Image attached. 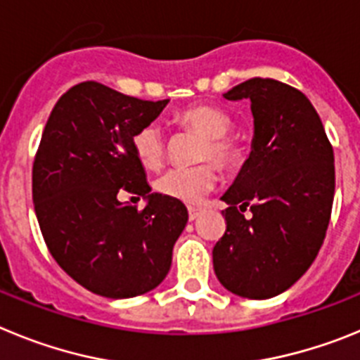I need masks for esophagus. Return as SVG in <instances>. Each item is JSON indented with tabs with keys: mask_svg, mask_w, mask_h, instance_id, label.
Segmentation results:
<instances>
[{
	"mask_svg": "<svg viewBox=\"0 0 360 360\" xmlns=\"http://www.w3.org/2000/svg\"><path fill=\"white\" fill-rule=\"evenodd\" d=\"M187 212H189V219H191V221H193V219L198 218V216L202 214L203 211L200 207H189V209H187Z\"/></svg>",
	"mask_w": 360,
	"mask_h": 360,
	"instance_id": "34e87169",
	"label": "esophagus"
}]
</instances>
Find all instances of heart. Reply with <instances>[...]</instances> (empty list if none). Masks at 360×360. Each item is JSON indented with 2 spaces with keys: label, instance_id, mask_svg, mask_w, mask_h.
<instances>
[{
  "label": "heart",
  "instance_id": "b5f03b06",
  "mask_svg": "<svg viewBox=\"0 0 360 360\" xmlns=\"http://www.w3.org/2000/svg\"><path fill=\"white\" fill-rule=\"evenodd\" d=\"M174 124L180 129L202 136L196 160H212L225 173L236 171L243 164V146L229 133L231 117L211 104H193L174 115ZM133 151L146 169H158L165 160L167 142L164 131L157 124H146L136 129L131 139ZM218 182L214 165L198 164L193 167H174L165 171L155 182L158 195L182 203H198L211 193Z\"/></svg>",
  "mask_w": 360,
  "mask_h": 360
}]
</instances>
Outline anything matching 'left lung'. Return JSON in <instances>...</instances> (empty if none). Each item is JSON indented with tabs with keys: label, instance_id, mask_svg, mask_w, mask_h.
Here are the masks:
<instances>
[{
	"label": "left lung",
	"instance_id": "left-lung-1",
	"mask_svg": "<svg viewBox=\"0 0 360 360\" xmlns=\"http://www.w3.org/2000/svg\"><path fill=\"white\" fill-rule=\"evenodd\" d=\"M224 97L249 98L254 141L221 196L227 229L212 263L232 294L269 299L292 287L323 245L335 191L333 149L316 108L285 82L252 77ZM247 208L250 219L243 214Z\"/></svg>",
	"mask_w": 360,
	"mask_h": 360
}]
</instances>
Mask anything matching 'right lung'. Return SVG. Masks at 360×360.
Masks as SVG:
<instances>
[{
    "mask_svg": "<svg viewBox=\"0 0 360 360\" xmlns=\"http://www.w3.org/2000/svg\"><path fill=\"white\" fill-rule=\"evenodd\" d=\"M167 103L86 81L57 101L41 136L32 167L41 234L66 274L103 297H135L158 287L187 224L182 202L149 195L131 144ZM122 190L148 195V205L136 212L122 204Z\"/></svg>",
    "mask_w": 360,
    "mask_h": 360,
    "instance_id": "obj_1",
    "label": "right lung"
}]
</instances>
